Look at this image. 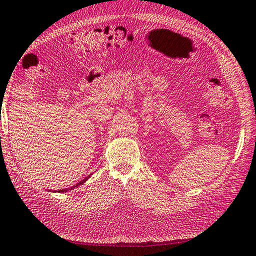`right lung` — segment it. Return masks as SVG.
<instances>
[{
    "mask_svg": "<svg viewBox=\"0 0 256 256\" xmlns=\"http://www.w3.org/2000/svg\"><path fill=\"white\" fill-rule=\"evenodd\" d=\"M88 178H90V175H88V176H86V178H85L84 180H82V181H81V182H78V184H75V185H74V186H72V188H68V190H60V191H58V192H68V191H71V190H72V188H76V186H78V185H81V184H83V183H84L85 181H86V180H88Z\"/></svg>",
    "mask_w": 256,
    "mask_h": 256,
    "instance_id": "add662e5",
    "label": "right lung"
}]
</instances>
